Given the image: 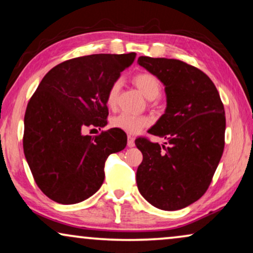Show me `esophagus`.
Masks as SVG:
<instances>
[{
  "instance_id": "obj_1",
  "label": "esophagus",
  "mask_w": 253,
  "mask_h": 253,
  "mask_svg": "<svg viewBox=\"0 0 253 253\" xmlns=\"http://www.w3.org/2000/svg\"><path fill=\"white\" fill-rule=\"evenodd\" d=\"M127 146L133 147L134 146V138L131 134H127Z\"/></svg>"
}]
</instances>
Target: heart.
Returning <instances> with one entry per match:
<instances>
[{"mask_svg": "<svg viewBox=\"0 0 253 253\" xmlns=\"http://www.w3.org/2000/svg\"><path fill=\"white\" fill-rule=\"evenodd\" d=\"M133 83L143 93L144 96L148 100L157 99L161 93V84L160 81L155 77L153 74L150 72H139L133 77ZM121 86L120 79H117L110 85L107 93V105L109 107H114L116 103L117 96H119ZM150 124V119L146 116L141 115H132V114L121 113L119 115L112 119V126L116 129H120L127 133H137L143 130L145 126Z\"/></svg>", "mask_w": 253, "mask_h": 253, "instance_id": "obj_1", "label": "heart"}]
</instances>
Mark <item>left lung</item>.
Masks as SVG:
<instances>
[{
  "instance_id": "8db88e82",
  "label": "left lung",
  "mask_w": 253,
  "mask_h": 253,
  "mask_svg": "<svg viewBox=\"0 0 253 253\" xmlns=\"http://www.w3.org/2000/svg\"><path fill=\"white\" fill-rule=\"evenodd\" d=\"M138 64L165 86V114L148 132L168 147L136 139L143 153L137 186L151 205L176 211L191 205L212 182L224 147L226 116L219 92L202 70L174 58L140 56Z\"/></svg>"
}]
</instances>
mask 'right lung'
Returning a JSON list of instances; mask_svg holds the SVG:
<instances>
[{
    "mask_svg": "<svg viewBox=\"0 0 253 253\" xmlns=\"http://www.w3.org/2000/svg\"><path fill=\"white\" fill-rule=\"evenodd\" d=\"M136 53L94 54L54 67L27 105L23 147L37 185L54 202L71 205L98 191L109 154L124 150L126 134L113 127L99 136L83 131L105 126L107 93Z\"/></svg>",
    "mask_w": 253,
    "mask_h": 253,
    "instance_id": "1",
    "label": "right lung"
}]
</instances>
